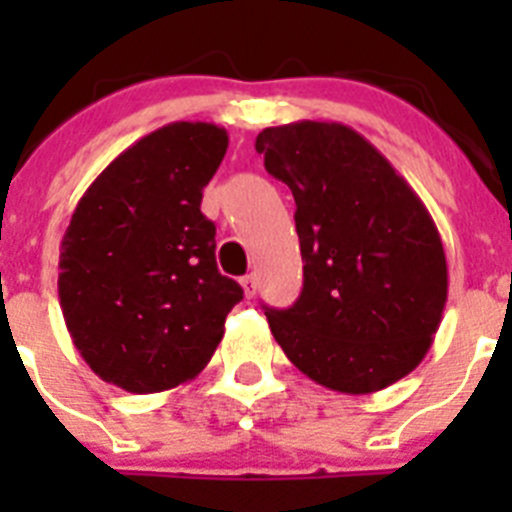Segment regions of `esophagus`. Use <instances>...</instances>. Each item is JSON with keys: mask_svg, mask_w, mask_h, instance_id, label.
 Here are the masks:
<instances>
[{"mask_svg": "<svg viewBox=\"0 0 512 512\" xmlns=\"http://www.w3.org/2000/svg\"><path fill=\"white\" fill-rule=\"evenodd\" d=\"M241 287H243V292H246L248 300H253V297H256V277H253V274H248V277L241 279Z\"/></svg>", "mask_w": 512, "mask_h": 512, "instance_id": "esophagus-1", "label": "esophagus"}]
</instances>
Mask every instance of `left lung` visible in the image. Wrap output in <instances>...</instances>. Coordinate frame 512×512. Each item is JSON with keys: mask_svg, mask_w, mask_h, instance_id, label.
Masks as SVG:
<instances>
[{"mask_svg": "<svg viewBox=\"0 0 512 512\" xmlns=\"http://www.w3.org/2000/svg\"><path fill=\"white\" fill-rule=\"evenodd\" d=\"M256 151L295 197L302 295L266 307L287 359L312 382L369 395L431 348L449 269L431 212L377 148L341 122L261 130Z\"/></svg>", "mask_w": 512, "mask_h": 512, "instance_id": "1", "label": "left lung"}]
</instances>
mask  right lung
Instances as JSON below:
<instances>
[{
    "mask_svg": "<svg viewBox=\"0 0 512 512\" xmlns=\"http://www.w3.org/2000/svg\"><path fill=\"white\" fill-rule=\"evenodd\" d=\"M228 151L212 122H171L122 151L76 205L58 259V297L76 351L104 382L148 395L207 366L241 284L215 261L202 215Z\"/></svg>",
    "mask_w": 512,
    "mask_h": 512,
    "instance_id": "right-lung-1",
    "label": "right lung"
}]
</instances>
